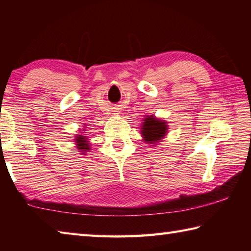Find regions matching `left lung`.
Listing matches in <instances>:
<instances>
[{"instance_id": "left-lung-1", "label": "left lung", "mask_w": 251, "mask_h": 251, "mask_svg": "<svg viewBox=\"0 0 251 251\" xmlns=\"http://www.w3.org/2000/svg\"><path fill=\"white\" fill-rule=\"evenodd\" d=\"M168 131V123L154 115H146L143 118L141 126V135L143 141L151 146L157 144L165 138Z\"/></svg>"}]
</instances>
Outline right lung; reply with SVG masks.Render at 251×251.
<instances>
[{
	"label": "right lung",
	"mask_w": 251,
	"mask_h": 251,
	"mask_svg": "<svg viewBox=\"0 0 251 251\" xmlns=\"http://www.w3.org/2000/svg\"><path fill=\"white\" fill-rule=\"evenodd\" d=\"M86 128L87 127L83 128V131H79V133L76 135V137L74 138V142L76 144V147H77L78 151H80L84 155H86V151H91V142H88V137L86 136V134H83V133H86V130H85Z\"/></svg>",
	"instance_id": "add662e5"
}]
</instances>
